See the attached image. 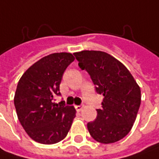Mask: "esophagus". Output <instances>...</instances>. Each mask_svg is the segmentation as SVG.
<instances>
[{
    "label": "esophagus",
    "mask_w": 159,
    "mask_h": 159,
    "mask_svg": "<svg viewBox=\"0 0 159 159\" xmlns=\"http://www.w3.org/2000/svg\"><path fill=\"white\" fill-rule=\"evenodd\" d=\"M75 108H76L77 111H81L82 108H83V106H81V105H77V106H75Z\"/></svg>",
    "instance_id": "1"
}]
</instances>
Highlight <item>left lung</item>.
Returning <instances> with one entry per match:
<instances>
[{
    "mask_svg": "<svg viewBox=\"0 0 159 159\" xmlns=\"http://www.w3.org/2000/svg\"><path fill=\"white\" fill-rule=\"evenodd\" d=\"M81 70H86L103 95L101 108L94 121L88 123L90 136L99 143H115L126 137L136 120L141 102L139 84L124 64L104 51L74 53Z\"/></svg>",
    "mask_w": 159,
    "mask_h": 159,
    "instance_id": "left-lung-1",
    "label": "left lung"
}]
</instances>
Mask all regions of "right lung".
<instances>
[{
    "label": "right lung",
    "mask_w": 159,
    "mask_h": 159,
    "mask_svg": "<svg viewBox=\"0 0 159 159\" xmlns=\"http://www.w3.org/2000/svg\"><path fill=\"white\" fill-rule=\"evenodd\" d=\"M75 60L69 52L52 53L32 64L18 82L14 106L18 119L34 141L51 145L64 139L76 109L53 102L61 95L60 84L67 67Z\"/></svg>",
    "instance_id": "1"
}]
</instances>
